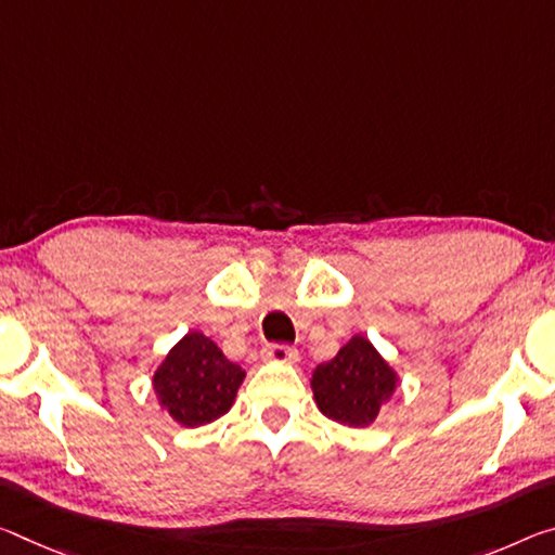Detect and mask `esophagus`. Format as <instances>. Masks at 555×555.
I'll list each match as a JSON object with an SVG mask.
<instances>
[{"instance_id": "34e87169", "label": "esophagus", "mask_w": 555, "mask_h": 555, "mask_svg": "<svg viewBox=\"0 0 555 555\" xmlns=\"http://www.w3.org/2000/svg\"><path fill=\"white\" fill-rule=\"evenodd\" d=\"M263 358L274 360V363H296L298 350L292 346H269L263 348Z\"/></svg>"}]
</instances>
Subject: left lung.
Wrapping results in <instances>:
<instances>
[{
	"instance_id": "8db88e82",
	"label": "left lung",
	"mask_w": 555,
	"mask_h": 555,
	"mask_svg": "<svg viewBox=\"0 0 555 555\" xmlns=\"http://www.w3.org/2000/svg\"><path fill=\"white\" fill-rule=\"evenodd\" d=\"M398 373L377 353L373 343L353 336L336 358L315 367L311 390L328 420L348 427H367L398 390Z\"/></svg>"
}]
</instances>
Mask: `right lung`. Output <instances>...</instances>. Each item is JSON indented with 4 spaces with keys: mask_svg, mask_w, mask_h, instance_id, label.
Segmentation results:
<instances>
[{
    "mask_svg": "<svg viewBox=\"0 0 555 555\" xmlns=\"http://www.w3.org/2000/svg\"><path fill=\"white\" fill-rule=\"evenodd\" d=\"M244 375L212 338L190 331L157 365L153 388L160 408L178 425L202 427L230 412Z\"/></svg>",
    "mask_w": 555,
    "mask_h": 555,
    "instance_id": "1",
    "label": "right lung"
}]
</instances>
